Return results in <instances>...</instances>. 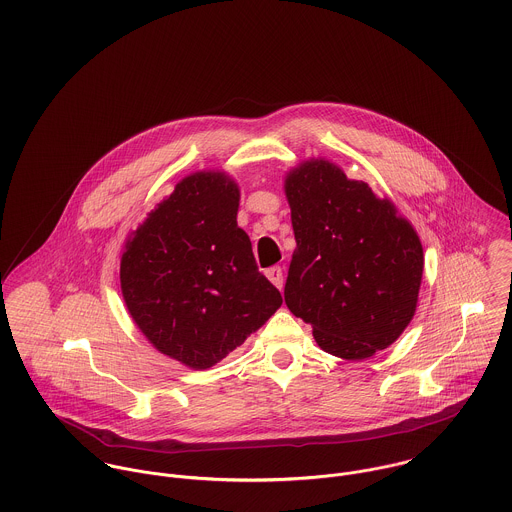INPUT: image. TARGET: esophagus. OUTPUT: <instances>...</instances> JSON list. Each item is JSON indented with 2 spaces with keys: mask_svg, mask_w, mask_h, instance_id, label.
<instances>
[{
  "mask_svg": "<svg viewBox=\"0 0 512 512\" xmlns=\"http://www.w3.org/2000/svg\"><path fill=\"white\" fill-rule=\"evenodd\" d=\"M266 276H268V280H270L276 288L282 290V286H284V268H282V266H272V268H268V270H266Z\"/></svg>",
  "mask_w": 512,
  "mask_h": 512,
  "instance_id": "obj_1",
  "label": "esophagus"
}]
</instances>
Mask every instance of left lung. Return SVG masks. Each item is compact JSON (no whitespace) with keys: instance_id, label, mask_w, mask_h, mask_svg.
<instances>
[{"instance_id":"1","label":"left lung","mask_w":512,"mask_h":512,"mask_svg":"<svg viewBox=\"0 0 512 512\" xmlns=\"http://www.w3.org/2000/svg\"><path fill=\"white\" fill-rule=\"evenodd\" d=\"M295 234L286 305L317 345L361 361L392 345L414 317L424 250L408 220L333 163H301L286 179Z\"/></svg>"}]
</instances>
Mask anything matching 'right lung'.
<instances>
[{
	"mask_svg": "<svg viewBox=\"0 0 512 512\" xmlns=\"http://www.w3.org/2000/svg\"><path fill=\"white\" fill-rule=\"evenodd\" d=\"M238 199L224 173L185 177L122 256V293L136 325L191 368L220 363L282 305L236 224Z\"/></svg>",
	"mask_w": 512,
	"mask_h": 512,
	"instance_id": "obj_1",
	"label": "right lung"
}]
</instances>
